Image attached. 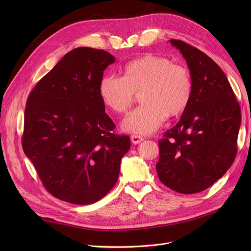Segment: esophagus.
<instances>
[{
  "label": "esophagus",
  "instance_id": "obj_1",
  "mask_svg": "<svg viewBox=\"0 0 251 251\" xmlns=\"http://www.w3.org/2000/svg\"><path fill=\"white\" fill-rule=\"evenodd\" d=\"M130 138H131V141H132V143H134V144H137V143L141 142V141L144 139V138H143L142 136H140V135H132Z\"/></svg>",
  "mask_w": 251,
  "mask_h": 251
}]
</instances>
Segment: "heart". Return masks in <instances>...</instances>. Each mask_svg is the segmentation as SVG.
<instances>
[{
    "label": "heart",
    "instance_id": "b5f03b06",
    "mask_svg": "<svg viewBox=\"0 0 251 251\" xmlns=\"http://www.w3.org/2000/svg\"><path fill=\"white\" fill-rule=\"evenodd\" d=\"M193 84L189 70L169 58L148 54L129 62L124 77L104 76L100 84L103 103L118 114H125L140 94L142 104L124 120L128 132L148 134L159 128L168 117L185 111L192 97Z\"/></svg>",
    "mask_w": 251,
    "mask_h": 251
}]
</instances>
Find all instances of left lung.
Here are the masks:
<instances>
[{"label": "left lung", "mask_w": 251, "mask_h": 251, "mask_svg": "<svg viewBox=\"0 0 251 251\" xmlns=\"http://www.w3.org/2000/svg\"><path fill=\"white\" fill-rule=\"evenodd\" d=\"M186 60L193 90L180 121L159 141L155 168L170 189L192 194L203 191L225 174L237 153L241 110L219 65L179 39H171Z\"/></svg>", "instance_id": "1"}]
</instances>
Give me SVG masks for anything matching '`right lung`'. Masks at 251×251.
I'll return each mask as SVG.
<instances>
[{"label": "right lung", "instance_id": "1", "mask_svg": "<svg viewBox=\"0 0 251 251\" xmlns=\"http://www.w3.org/2000/svg\"><path fill=\"white\" fill-rule=\"evenodd\" d=\"M115 58L103 50L67 52L26 101L22 148L45 188L57 199L91 204L116 184L130 138L114 132L100 95Z\"/></svg>", "mask_w": 251, "mask_h": 251}]
</instances>
